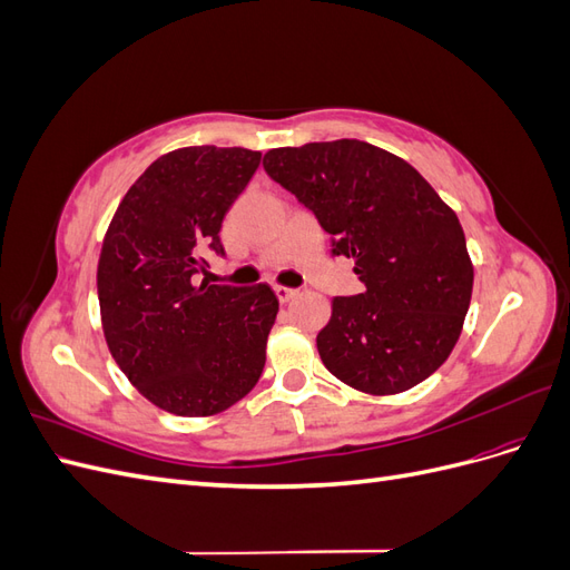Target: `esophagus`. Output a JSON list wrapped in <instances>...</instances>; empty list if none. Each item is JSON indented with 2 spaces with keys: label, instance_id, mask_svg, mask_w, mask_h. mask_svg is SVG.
<instances>
[{
  "label": "esophagus",
  "instance_id": "34e87169",
  "mask_svg": "<svg viewBox=\"0 0 570 570\" xmlns=\"http://www.w3.org/2000/svg\"><path fill=\"white\" fill-rule=\"evenodd\" d=\"M273 292H275V297H278V302H281V304L289 302L292 297L297 295V289H292V287H283V285H275V287H273Z\"/></svg>",
  "mask_w": 570,
  "mask_h": 570
}]
</instances>
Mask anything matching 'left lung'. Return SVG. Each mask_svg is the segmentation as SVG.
Segmentation results:
<instances>
[{
    "label": "left lung",
    "mask_w": 570,
    "mask_h": 570,
    "mask_svg": "<svg viewBox=\"0 0 570 570\" xmlns=\"http://www.w3.org/2000/svg\"><path fill=\"white\" fill-rule=\"evenodd\" d=\"M266 174L312 209L366 289L335 297L323 366L358 392L411 390L452 354L473 292L463 228L402 157L361 142L271 149Z\"/></svg>",
    "instance_id": "obj_1"
}]
</instances>
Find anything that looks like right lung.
<instances>
[{
	"instance_id": "obj_1",
	"label": "right lung",
	"mask_w": 570,
	"mask_h": 570,
	"mask_svg": "<svg viewBox=\"0 0 570 570\" xmlns=\"http://www.w3.org/2000/svg\"><path fill=\"white\" fill-rule=\"evenodd\" d=\"M262 151L180 147L120 199L97 264L107 347L145 400L176 416H216L258 383L278 314L275 292L197 283L223 254L220 223Z\"/></svg>"
}]
</instances>
